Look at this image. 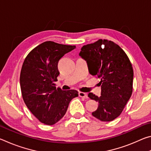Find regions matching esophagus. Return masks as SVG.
<instances>
[{
  "mask_svg": "<svg viewBox=\"0 0 151 151\" xmlns=\"http://www.w3.org/2000/svg\"><path fill=\"white\" fill-rule=\"evenodd\" d=\"M78 95L81 98H83V99H87L88 98V96L86 93H83V92H79L78 93Z\"/></svg>",
  "mask_w": 151,
  "mask_h": 151,
  "instance_id": "34e87169",
  "label": "esophagus"
}]
</instances>
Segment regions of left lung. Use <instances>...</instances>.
<instances>
[{
	"instance_id": "obj_1",
	"label": "left lung",
	"mask_w": 151,
	"mask_h": 151,
	"mask_svg": "<svg viewBox=\"0 0 151 151\" xmlns=\"http://www.w3.org/2000/svg\"><path fill=\"white\" fill-rule=\"evenodd\" d=\"M79 55L87 63L90 74L101 79V96H88L99 103L93 116L109 122L123 111L132 93L133 69L124 51L114 42L99 39L84 45Z\"/></svg>"
}]
</instances>
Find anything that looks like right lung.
Here are the masks:
<instances>
[{
  "mask_svg": "<svg viewBox=\"0 0 151 151\" xmlns=\"http://www.w3.org/2000/svg\"><path fill=\"white\" fill-rule=\"evenodd\" d=\"M76 46L46 41L27 56L20 75L22 99L28 109L40 122L52 125L63 118L68 104L78 96L75 90L56 89L59 75L58 63Z\"/></svg>",
  "mask_w": 151,
  "mask_h": 151,
  "instance_id": "obj_1",
  "label": "right lung"
}]
</instances>
